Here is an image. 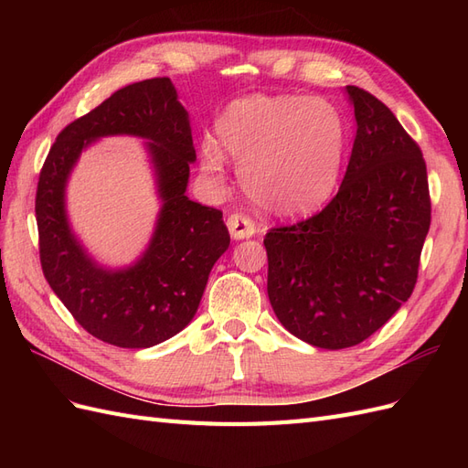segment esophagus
Here are the masks:
<instances>
[{
	"mask_svg": "<svg viewBox=\"0 0 468 468\" xmlns=\"http://www.w3.org/2000/svg\"><path fill=\"white\" fill-rule=\"evenodd\" d=\"M226 226H229V232L234 239H244L256 234V222L242 215V212H234V215H230L229 220H226Z\"/></svg>",
	"mask_w": 468,
	"mask_h": 468,
	"instance_id": "obj_1",
	"label": "esophagus"
}]
</instances>
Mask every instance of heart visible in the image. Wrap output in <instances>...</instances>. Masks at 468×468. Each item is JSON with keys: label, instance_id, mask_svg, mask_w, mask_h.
<instances>
[{"label": "heart", "instance_id": "obj_1", "mask_svg": "<svg viewBox=\"0 0 468 468\" xmlns=\"http://www.w3.org/2000/svg\"><path fill=\"white\" fill-rule=\"evenodd\" d=\"M217 129L220 143L205 138L201 146L205 172L222 174L226 150L242 162V187L265 212L299 218L332 199L347 143L346 121L334 103L322 97L253 95L226 107Z\"/></svg>", "mask_w": 468, "mask_h": 468}]
</instances>
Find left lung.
Masks as SVG:
<instances>
[{"label":"left lung","mask_w":468,"mask_h":468,"mask_svg":"<svg viewBox=\"0 0 468 468\" xmlns=\"http://www.w3.org/2000/svg\"><path fill=\"white\" fill-rule=\"evenodd\" d=\"M357 121L334 199L265 234L267 294L303 342L361 344L412 294L431 224L428 169L416 140L375 95L347 86Z\"/></svg>","instance_id":"1"}]
</instances>
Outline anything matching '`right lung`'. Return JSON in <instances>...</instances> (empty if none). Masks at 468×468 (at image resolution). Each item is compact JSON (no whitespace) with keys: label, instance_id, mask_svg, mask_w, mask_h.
<instances>
[{"label":"right lung","instance_id":"add662e5","mask_svg":"<svg viewBox=\"0 0 468 468\" xmlns=\"http://www.w3.org/2000/svg\"><path fill=\"white\" fill-rule=\"evenodd\" d=\"M133 133L149 151L165 205L145 256L119 272L99 268L69 230L65 181L93 139ZM195 162L189 115L169 78L131 83L69 122L56 136L37 186L42 273L69 314L105 344L129 349L158 346L193 320L212 265L230 246L222 212L186 195Z\"/></svg>","mask_w":468,"mask_h":468}]
</instances>
